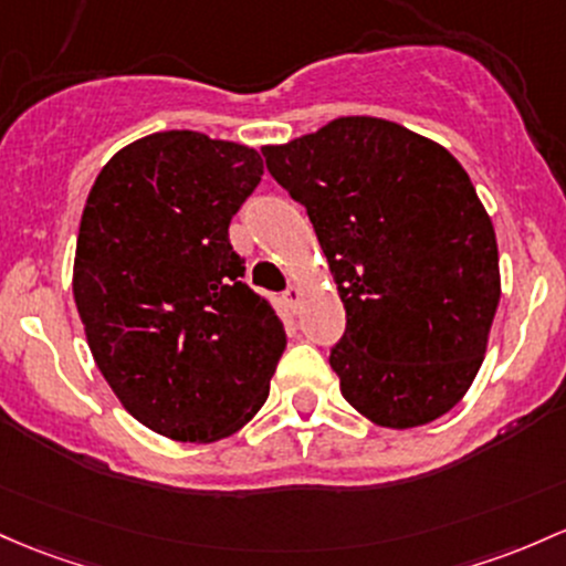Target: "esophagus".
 I'll return each mask as SVG.
<instances>
[{
  "mask_svg": "<svg viewBox=\"0 0 566 566\" xmlns=\"http://www.w3.org/2000/svg\"><path fill=\"white\" fill-rule=\"evenodd\" d=\"M284 301L290 303V308H295L297 301H301V290H297V287H287V290H284Z\"/></svg>",
  "mask_w": 566,
  "mask_h": 566,
  "instance_id": "34e87169",
  "label": "esophagus"
}]
</instances>
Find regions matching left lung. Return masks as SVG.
<instances>
[{"mask_svg":"<svg viewBox=\"0 0 566 566\" xmlns=\"http://www.w3.org/2000/svg\"><path fill=\"white\" fill-rule=\"evenodd\" d=\"M263 158L306 207L344 301L340 395L392 430L451 411L500 303L494 226L462 164L381 117H338Z\"/></svg>","mask_w":566,"mask_h":566,"instance_id":"obj_1","label":"left lung"}]
</instances>
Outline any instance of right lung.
<instances>
[{
    "label": "right lung",
    "mask_w": 566,
    "mask_h": 566,
    "mask_svg": "<svg viewBox=\"0 0 566 566\" xmlns=\"http://www.w3.org/2000/svg\"><path fill=\"white\" fill-rule=\"evenodd\" d=\"M260 177L252 147L160 132L112 155L85 201L72 287L93 359L123 408L171 440L244 427L287 346L228 239Z\"/></svg>",
    "instance_id": "right-lung-1"
}]
</instances>
